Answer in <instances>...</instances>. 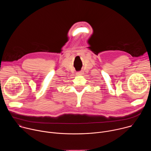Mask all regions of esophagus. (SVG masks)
Wrapping results in <instances>:
<instances>
[{
	"mask_svg": "<svg viewBox=\"0 0 151 151\" xmlns=\"http://www.w3.org/2000/svg\"><path fill=\"white\" fill-rule=\"evenodd\" d=\"M82 74H83V72L82 71H79V72H78L76 73V75H81Z\"/></svg>",
	"mask_w": 151,
	"mask_h": 151,
	"instance_id": "esophagus-1",
	"label": "esophagus"
}]
</instances>
